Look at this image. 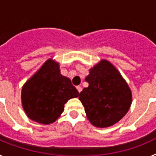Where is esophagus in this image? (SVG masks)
<instances>
[{
  "instance_id": "1",
  "label": "esophagus",
  "mask_w": 156,
  "mask_h": 156,
  "mask_svg": "<svg viewBox=\"0 0 156 156\" xmlns=\"http://www.w3.org/2000/svg\"><path fill=\"white\" fill-rule=\"evenodd\" d=\"M76 89H77V90H78V92H79V93H80V92L82 91V87H81L77 86Z\"/></svg>"
}]
</instances>
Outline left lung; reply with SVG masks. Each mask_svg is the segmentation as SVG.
Returning <instances> with one entry per match:
<instances>
[{"mask_svg": "<svg viewBox=\"0 0 156 156\" xmlns=\"http://www.w3.org/2000/svg\"><path fill=\"white\" fill-rule=\"evenodd\" d=\"M89 83L80 93L88 120L99 128L111 126L127 113L132 93L126 81L113 65L101 59L85 78Z\"/></svg>", "mask_w": 156, "mask_h": 156, "instance_id": "left-lung-1", "label": "left lung"}]
</instances>
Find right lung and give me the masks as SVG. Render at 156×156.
I'll use <instances>...</instances> for the list:
<instances>
[{
	"label": "right lung",
	"instance_id": "1",
	"mask_svg": "<svg viewBox=\"0 0 156 156\" xmlns=\"http://www.w3.org/2000/svg\"><path fill=\"white\" fill-rule=\"evenodd\" d=\"M79 92L60 73L59 63L48 59L22 87V105L29 119L48 125L55 122L69 99Z\"/></svg>",
	"mask_w": 156,
	"mask_h": 156
}]
</instances>
